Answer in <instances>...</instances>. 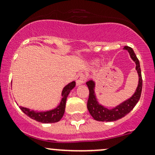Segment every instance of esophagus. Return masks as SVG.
<instances>
[{
    "mask_svg": "<svg viewBox=\"0 0 155 155\" xmlns=\"http://www.w3.org/2000/svg\"><path fill=\"white\" fill-rule=\"evenodd\" d=\"M85 81V77H84V74L83 73H79V74L76 76V82L77 85H80V84H82Z\"/></svg>",
    "mask_w": 155,
    "mask_h": 155,
    "instance_id": "esophagus-1",
    "label": "esophagus"
}]
</instances>
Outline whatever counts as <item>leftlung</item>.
Masks as SVG:
<instances>
[{
    "label": "left lung",
    "instance_id": "1",
    "mask_svg": "<svg viewBox=\"0 0 155 155\" xmlns=\"http://www.w3.org/2000/svg\"><path fill=\"white\" fill-rule=\"evenodd\" d=\"M124 49L128 52L130 57L136 64L135 69L137 73L138 79H139L137 87L133 95L130 98L122 102L121 103H120L113 108H107L99 103L95 93V82L94 80L87 81L86 82V84L89 89V98L87 100V107L93 118L97 121L113 122L116 121L119 119L123 118L132 110L140 98L143 87V79L140 61L137 58L132 48L125 46Z\"/></svg>",
    "mask_w": 155,
    "mask_h": 155
}]
</instances>
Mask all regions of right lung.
I'll use <instances>...</instances> for the list:
<instances>
[{
	"label": "right lung",
	"instance_id": "obj_1",
	"mask_svg": "<svg viewBox=\"0 0 155 155\" xmlns=\"http://www.w3.org/2000/svg\"><path fill=\"white\" fill-rule=\"evenodd\" d=\"M76 86V82H73L68 83L67 85H65L61 91V102L58 104V105L55 108L52 110H46V111H38V110H31L27 107H24L20 106L21 110L24 112L25 114H27L29 117H30L32 120L38 121L39 123H57L62 118L63 115L64 114L65 106H66V101L71 90L74 88Z\"/></svg>",
	"mask_w": 155,
	"mask_h": 155
}]
</instances>
